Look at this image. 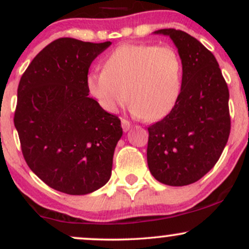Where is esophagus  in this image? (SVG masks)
Masks as SVG:
<instances>
[{
	"mask_svg": "<svg viewBox=\"0 0 249 249\" xmlns=\"http://www.w3.org/2000/svg\"><path fill=\"white\" fill-rule=\"evenodd\" d=\"M131 126H132V125H131L130 122L126 121V119H122V127L123 130H124V132H127L131 128Z\"/></svg>",
	"mask_w": 249,
	"mask_h": 249,
	"instance_id": "34e87169",
	"label": "esophagus"
}]
</instances>
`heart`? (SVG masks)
Masks as SVG:
<instances>
[{"label":"heart","instance_id":"1","mask_svg":"<svg viewBox=\"0 0 249 249\" xmlns=\"http://www.w3.org/2000/svg\"><path fill=\"white\" fill-rule=\"evenodd\" d=\"M182 63L172 47L124 44L107 57L104 70L88 75V88L107 112L126 104L144 121L170 115L181 92Z\"/></svg>","mask_w":249,"mask_h":249}]
</instances>
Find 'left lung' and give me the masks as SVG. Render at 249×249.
<instances>
[{
    "instance_id": "obj_1",
    "label": "left lung",
    "mask_w": 249,
    "mask_h": 249,
    "mask_svg": "<svg viewBox=\"0 0 249 249\" xmlns=\"http://www.w3.org/2000/svg\"><path fill=\"white\" fill-rule=\"evenodd\" d=\"M182 63L179 101L170 115L148 126L147 165L168 186L193 184L212 170L231 131L228 92L215 57L198 39L181 30L160 29Z\"/></svg>"
}]
</instances>
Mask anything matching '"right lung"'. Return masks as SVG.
<instances>
[{
  "label": "right lung",
  "mask_w": 249,
  "mask_h": 249,
  "mask_svg": "<svg viewBox=\"0 0 249 249\" xmlns=\"http://www.w3.org/2000/svg\"><path fill=\"white\" fill-rule=\"evenodd\" d=\"M110 45L58 38L19 81L14 123L22 153L30 170L59 192L92 193L111 177L121 121L89 97L87 83L91 63Z\"/></svg>",
  "instance_id": "1"
}]
</instances>
